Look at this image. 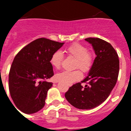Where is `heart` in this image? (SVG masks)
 I'll return each instance as SVG.
<instances>
[{"label":"heart","instance_id":"1","mask_svg":"<svg viewBox=\"0 0 131 131\" xmlns=\"http://www.w3.org/2000/svg\"><path fill=\"white\" fill-rule=\"evenodd\" d=\"M66 52L68 56L75 58L74 68H79L83 73H88L92 68L94 61V55L84 45L79 43H74L68 47ZM63 60V54L60 50H56L51 56L50 63L55 69H59L61 67ZM82 73L77 69L72 71H63L56 75V79L59 81L63 82L68 84H71L81 79Z\"/></svg>","mask_w":131,"mask_h":131}]
</instances>
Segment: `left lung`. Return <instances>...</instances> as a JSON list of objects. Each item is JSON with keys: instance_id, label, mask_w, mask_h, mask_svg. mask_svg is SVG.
I'll list each match as a JSON object with an SVG mask.
<instances>
[{"instance_id": "8db88e82", "label": "left lung", "mask_w": 131, "mask_h": 131, "mask_svg": "<svg viewBox=\"0 0 131 131\" xmlns=\"http://www.w3.org/2000/svg\"><path fill=\"white\" fill-rule=\"evenodd\" d=\"M96 57L87 77L81 83L73 84L65 94L73 106L81 110H90L100 105L110 96L117 83L119 71L117 53L112 45L99 38H87Z\"/></svg>"}]
</instances>
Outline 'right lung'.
<instances>
[{"instance_id":"1","label":"right lung","mask_w":131,"mask_h":131,"mask_svg":"<svg viewBox=\"0 0 131 131\" xmlns=\"http://www.w3.org/2000/svg\"><path fill=\"white\" fill-rule=\"evenodd\" d=\"M46 38L33 40L16 54L9 72V91L16 107L23 113L31 114L45 106L47 92L54 75L50 59L63 46Z\"/></svg>"}]
</instances>
